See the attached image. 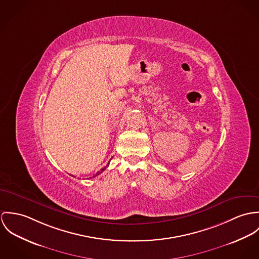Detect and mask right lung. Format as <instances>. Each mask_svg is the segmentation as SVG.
<instances>
[{"label": "right lung", "mask_w": 259, "mask_h": 259, "mask_svg": "<svg viewBox=\"0 0 259 259\" xmlns=\"http://www.w3.org/2000/svg\"><path fill=\"white\" fill-rule=\"evenodd\" d=\"M107 166H108V164H107ZM107 166H106V167H107ZM106 167H105V168H103V169H101V170H100V171H99V172H96V174H95V175H94V176H93V177H95V176H98V175H99V174H101V172H103V171H104V170H105V169H106Z\"/></svg>", "instance_id": "add662e5"}]
</instances>
